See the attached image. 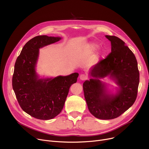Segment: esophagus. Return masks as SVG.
<instances>
[{
  "instance_id": "34e87169",
  "label": "esophagus",
  "mask_w": 149,
  "mask_h": 149,
  "mask_svg": "<svg viewBox=\"0 0 149 149\" xmlns=\"http://www.w3.org/2000/svg\"><path fill=\"white\" fill-rule=\"evenodd\" d=\"M80 80H86L87 79H88V77H87V75H85V74H81L80 75Z\"/></svg>"
}]
</instances>
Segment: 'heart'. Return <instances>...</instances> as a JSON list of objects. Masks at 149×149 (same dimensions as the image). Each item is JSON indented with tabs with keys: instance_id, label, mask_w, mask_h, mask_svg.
Here are the masks:
<instances>
[{
	"instance_id": "heart-1",
	"label": "heart",
	"mask_w": 149,
	"mask_h": 149,
	"mask_svg": "<svg viewBox=\"0 0 149 149\" xmlns=\"http://www.w3.org/2000/svg\"><path fill=\"white\" fill-rule=\"evenodd\" d=\"M98 48V45L95 43H91L87 46V51L89 54H92ZM104 53V51H102L101 52V55H103Z\"/></svg>"
}]
</instances>
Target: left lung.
<instances>
[{
    "instance_id": "obj_1",
    "label": "left lung",
    "mask_w": 149,
    "mask_h": 149,
    "mask_svg": "<svg viewBox=\"0 0 149 149\" xmlns=\"http://www.w3.org/2000/svg\"><path fill=\"white\" fill-rule=\"evenodd\" d=\"M111 43V52L91 69L93 79L83 84L84 98L91 114L101 120H112L129 109L136 99L139 72L134 54L116 36H106ZM109 75L120 86L115 96L106 93L99 79Z\"/></svg>"
}]
</instances>
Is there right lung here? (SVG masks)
<instances>
[{
    "label": "right lung",
    "instance_id": "add662e5",
    "mask_svg": "<svg viewBox=\"0 0 149 149\" xmlns=\"http://www.w3.org/2000/svg\"><path fill=\"white\" fill-rule=\"evenodd\" d=\"M60 37L38 36L29 40L15 63L13 88L22 110L37 119L48 120L63 108L69 88L77 82L78 73L54 79H38L35 67L39 48L59 41Z\"/></svg>",
    "mask_w": 149,
    "mask_h": 149
}]
</instances>
